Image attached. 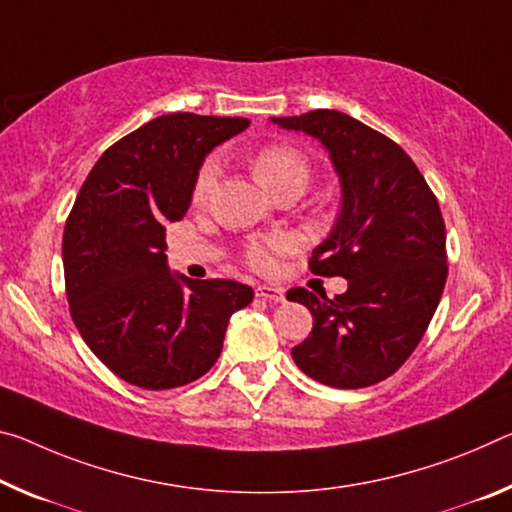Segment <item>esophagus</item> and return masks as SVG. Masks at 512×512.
I'll use <instances>...</instances> for the list:
<instances>
[{"label": "esophagus", "instance_id": "obj_1", "mask_svg": "<svg viewBox=\"0 0 512 512\" xmlns=\"http://www.w3.org/2000/svg\"><path fill=\"white\" fill-rule=\"evenodd\" d=\"M255 296L264 300H273V303H285V289L273 285H257Z\"/></svg>", "mask_w": 512, "mask_h": 512}]
</instances>
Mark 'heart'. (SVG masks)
<instances>
[{"mask_svg": "<svg viewBox=\"0 0 512 512\" xmlns=\"http://www.w3.org/2000/svg\"><path fill=\"white\" fill-rule=\"evenodd\" d=\"M255 177L266 191L278 189L282 184L296 182L300 186L307 184V177H310V166L303 154L296 148H289V145H266L257 152L253 161ZM218 173H221V166H218L216 157H209L205 164L200 166L196 175V184H193V200L205 202L212 196L214 186L218 182ZM291 241L287 237H266V239H255L248 243L246 248V259L248 264L257 271H271L275 266V259L278 255L289 250Z\"/></svg>", "mask_w": 512, "mask_h": 512, "instance_id": "heart-1", "label": "heart"}]
</instances>
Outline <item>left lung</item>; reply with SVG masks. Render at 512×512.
I'll return each instance as SVG.
<instances>
[{
	"label": "left lung",
	"mask_w": 512,
	"mask_h": 512,
	"mask_svg": "<svg viewBox=\"0 0 512 512\" xmlns=\"http://www.w3.org/2000/svg\"><path fill=\"white\" fill-rule=\"evenodd\" d=\"M271 123L319 141L342 186V209L312 250L310 271L342 275L348 289L335 298L287 291L314 316L291 358L323 385H376L410 358L442 298L449 269L440 205L399 145L342 111Z\"/></svg>",
	"instance_id": "obj_1"
}]
</instances>
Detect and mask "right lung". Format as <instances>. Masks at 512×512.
<instances>
[{
	"label": "right lung",
	"mask_w": 512,
	"mask_h": 512,
	"mask_svg": "<svg viewBox=\"0 0 512 512\" xmlns=\"http://www.w3.org/2000/svg\"><path fill=\"white\" fill-rule=\"evenodd\" d=\"M248 118L168 113L97 159L63 230L72 321L88 348L129 385L193 383L223 351L230 316L253 300L234 280L170 273L166 223L186 214L202 161Z\"/></svg>",
	"instance_id": "add662e5"
}]
</instances>
